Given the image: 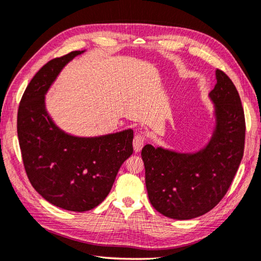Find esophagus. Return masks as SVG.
Listing matches in <instances>:
<instances>
[{
    "instance_id": "34e87169",
    "label": "esophagus",
    "mask_w": 261,
    "mask_h": 261,
    "mask_svg": "<svg viewBox=\"0 0 261 261\" xmlns=\"http://www.w3.org/2000/svg\"><path fill=\"white\" fill-rule=\"evenodd\" d=\"M145 140H146V135L144 132H139V134H137L135 136V139H134V149L135 151H140L141 148L144 147L145 144Z\"/></svg>"
}]
</instances>
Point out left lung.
<instances>
[{
	"mask_svg": "<svg viewBox=\"0 0 261 261\" xmlns=\"http://www.w3.org/2000/svg\"><path fill=\"white\" fill-rule=\"evenodd\" d=\"M209 93L216 126L208 145L193 154L146 145L141 157L149 201L173 219H191L215 207L226 195L243 157L246 120L232 80L216 70Z\"/></svg>",
	"mask_w": 261,
	"mask_h": 261,
	"instance_id": "obj_1",
	"label": "left lung"
}]
</instances>
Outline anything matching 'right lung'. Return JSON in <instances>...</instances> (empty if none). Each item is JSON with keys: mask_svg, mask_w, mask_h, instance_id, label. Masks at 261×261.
Segmentation results:
<instances>
[{"mask_svg": "<svg viewBox=\"0 0 261 261\" xmlns=\"http://www.w3.org/2000/svg\"><path fill=\"white\" fill-rule=\"evenodd\" d=\"M74 50L50 60L30 81L18 110V138L25 173L34 189L52 205L87 212L109 195L117 172L134 152V131L81 138L56 126L45 109V94Z\"/></svg>", "mask_w": 261, "mask_h": 261, "instance_id": "1", "label": "right lung"}]
</instances>
